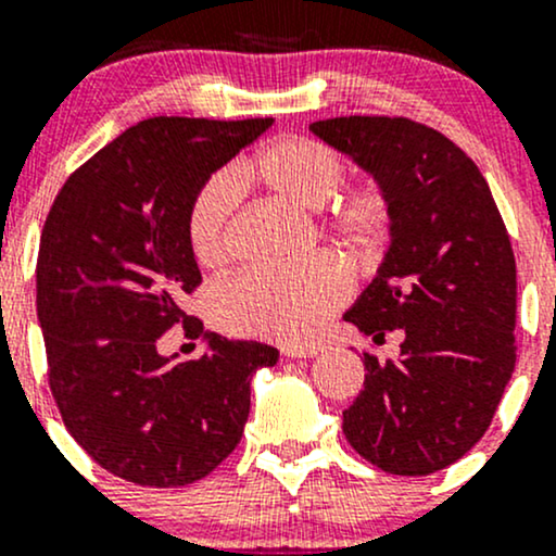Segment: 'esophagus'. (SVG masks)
<instances>
[{
	"label": "esophagus",
	"mask_w": 556,
	"mask_h": 556,
	"mask_svg": "<svg viewBox=\"0 0 556 556\" xmlns=\"http://www.w3.org/2000/svg\"><path fill=\"white\" fill-rule=\"evenodd\" d=\"M321 353L318 344H300V348H285L282 355L285 358H314V355Z\"/></svg>",
	"instance_id": "obj_1"
}]
</instances>
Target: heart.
Wrapping results in <instances>:
<instances>
[{
	"label": "heart",
	"mask_w": 556,
	"mask_h": 556,
	"mask_svg": "<svg viewBox=\"0 0 556 556\" xmlns=\"http://www.w3.org/2000/svg\"><path fill=\"white\" fill-rule=\"evenodd\" d=\"M340 156L311 138H277L242 159L232 175H216L195 190L188 206V245L195 261L216 269L227 261L229 227L238 188L261 185L300 212H318L342 185ZM327 229L350 251L368 253L389 229L387 198L376 188L342 195L327 214ZM350 295V277L329 258L292 269L248 271L216 292V316L225 327L269 340L303 342Z\"/></svg>",
	"instance_id": "1"
}]
</instances>
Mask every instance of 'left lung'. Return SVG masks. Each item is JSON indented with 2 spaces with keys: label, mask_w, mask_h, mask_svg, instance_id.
Instances as JSON below:
<instances>
[{
  "label": "left lung",
  "mask_w": 556,
  "mask_h": 556,
  "mask_svg": "<svg viewBox=\"0 0 556 556\" xmlns=\"http://www.w3.org/2000/svg\"><path fill=\"white\" fill-rule=\"evenodd\" d=\"M308 130L389 206L379 269L342 318L376 342L405 337L397 363L363 355L368 374L342 431L387 473H437L483 437L515 368L518 282L500 208L465 151L431 127L334 117Z\"/></svg>",
  "instance_id": "8db88e82"
}]
</instances>
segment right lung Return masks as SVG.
Returning a JSON list of instances; mask_svg holds the SVG:
<instances>
[{"label":"right lung","instance_id":"obj_1","mask_svg":"<svg viewBox=\"0 0 556 556\" xmlns=\"http://www.w3.org/2000/svg\"><path fill=\"white\" fill-rule=\"evenodd\" d=\"M271 123L143 119L70 177L43 225L36 308L56 407L101 468L138 486L212 473L245 429L253 374L279 361L219 334L195 361L156 348L177 321L203 334L180 308L201 285L185 229L195 190Z\"/></svg>","mask_w":556,"mask_h":556}]
</instances>
